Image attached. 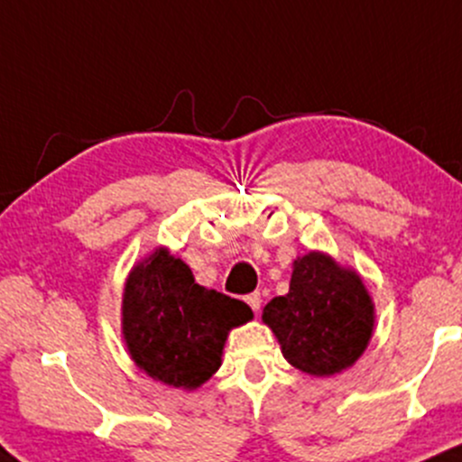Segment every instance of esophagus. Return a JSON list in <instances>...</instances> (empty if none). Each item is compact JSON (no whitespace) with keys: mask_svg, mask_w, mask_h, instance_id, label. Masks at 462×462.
Listing matches in <instances>:
<instances>
[{"mask_svg":"<svg viewBox=\"0 0 462 462\" xmlns=\"http://www.w3.org/2000/svg\"><path fill=\"white\" fill-rule=\"evenodd\" d=\"M246 303L251 305L253 312H259V305H262V294H259V292L248 294V297H246Z\"/></svg>","mask_w":462,"mask_h":462,"instance_id":"34e87169","label":"esophagus"}]
</instances>
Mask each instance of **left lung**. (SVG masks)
I'll return each instance as SVG.
<instances>
[{
	"label": "left lung",
	"instance_id": "8db88e82",
	"mask_svg": "<svg viewBox=\"0 0 462 462\" xmlns=\"http://www.w3.org/2000/svg\"><path fill=\"white\" fill-rule=\"evenodd\" d=\"M262 320L294 369L329 377L354 366L375 328V305L354 268L323 251L292 262L286 297H274Z\"/></svg>",
	"mask_w": 462,
	"mask_h": 462
}]
</instances>
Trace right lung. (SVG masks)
<instances>
[{"label":"right lung","mask_w":462,"mask_h":462,"mask_svg":"<svg viewBox=\"0 0 462 462\" xmlns=\"http://www.w3.org/2000/svg\"><path fill=\"white\" fill-rule=\"evenodd\" d=\"M253 319L245 300L194 282L191 268L159 246L128 273L122 336L139 371L172 388L196 391L222 365L229 331Z\"/></svg>","instance_id":"right-lung-1"}]
</instances>
